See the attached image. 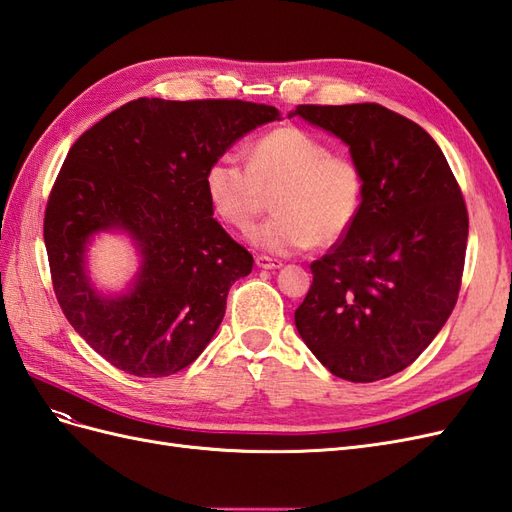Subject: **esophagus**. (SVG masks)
Segmentation results:
<instances>
[{
	"mask_svg": "<svg viewBox=\"0 0 512 512\" xmlns=\"http://www.w3.org/2000/svg\"><path fill=\"white\" fill-rule=\"evenodd\" d=\"M256 265H258L260 269H280V267H282V260L260 254V256H256Z\"/></svg>",
	"mask_w": 512,
	"mask_h": 512,
	"instance_id": "obj_1",
	"label": "esophagus"
}]
</instances>
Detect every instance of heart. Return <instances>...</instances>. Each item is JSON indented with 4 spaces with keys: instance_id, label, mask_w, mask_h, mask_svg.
Listing matches in <instances>:
<instances>
[{
    "instance_id": "b5f03b06",
    "label": "heart",
    "mask_w": 512,
    "mask_h": 512,
    "mask_svg": "<svg viewBox=\"0 0 512 512\" xmlns=\"http://www.w3.org/2000/svg\"><path fill=\"white\" fill-rule=\"evenodd\" d=\"M247 164L232 153L213 158L203 175L211 211L239 232L250 230L271 194V218L252 241L273 254H292L342 241L367 196L359 158L297 126L260 134L245 147Z\"/></svg>"
}]
</instances>
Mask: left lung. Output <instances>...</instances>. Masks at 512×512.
Wrapping results in <instances>:
<instances>
[{
    "label": "left lung",
    "instance_id": "8db88e82",
    "mask_svg": "<svg viewBox=\"0 0 512 512\" xmlns=\"http://www.w3.org/2000/svg\"><path fill=\"white\" fill-rule=\"evenodd\" d=\"M367 173V196L348 235L314 260V282L294 312L307 348L333 376L389 378L440 333L459 297L468 209L436 141L380 104H301Z\"/></svg>",
    "mask_w": 512,
    "mask_h": 512
}]
</instances>
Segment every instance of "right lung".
I'll use <instances>...</instances> for the list:
<instances>
[{
    "label": "right lung",
    "mask_w": 512,
    "mask_h": 512,
    "mask_svg": "<svg viewBox=\"0 0 512 512\" xmlns=\"http://www.w3.org/2000/svg\"><path fill=\"white\" fill-rule=\"evenodd\" d=\"M280 119L243 100L138 98L79 136L44 211L57 303L85 342L138 378L177 374L218 331L230 286L254 258L213 218L203 175L250 130ZM126 229L142 271L119 298L88 284L84 250L100 229Z\"/></svg>",
    "instance_id": "obj_1"
}]
</instances>
